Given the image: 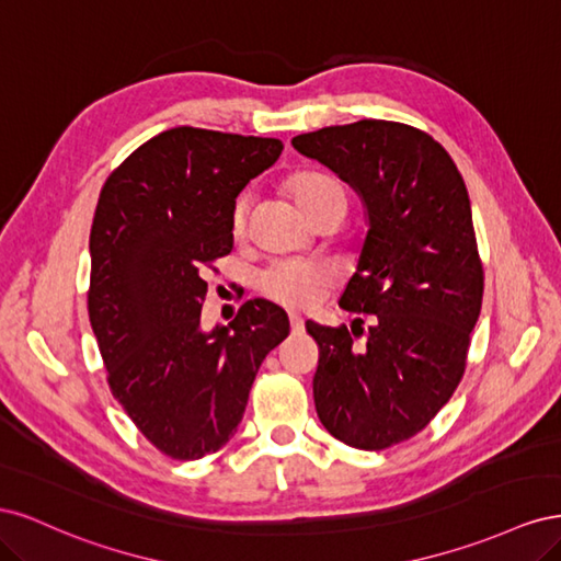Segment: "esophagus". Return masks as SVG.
<instances>
[{
  "mask_svg": "<svg viewBox=\"0 0 561 561\" xmlns=\"http://www.w3.org/2000/svg\"><path fill=\"white\" fill-rule=\"evenodd\" d=\"M290 328H293L295 334L304 332V318L299 313H295V311H290Z\"/></svg>",
  "mask_w": 561,
  "mask_h": 561,
  "instance_id": "esophagus-1",
  "label": "esophagus"
}]
</instances>
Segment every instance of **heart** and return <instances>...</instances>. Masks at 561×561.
Here are the masks:
<instances>
[{"instance_id":"heart-1","label":"heart","mask_w":561,"mask_h":561,"mask_svg":"<svg viewBox=\"0 0 561 561\" xmlns=\"http://www.w3.org/2000/svg\"><path fill=\"white\" fill-rule=\"evenodd\" d=\"M287 190H290V194L299 203V208L309 217L328 198L344 194L342 186H339L334 180H330L328 175H320V173H297L287 180ZM245 222H248V198L241 196L236 201L233 213H231V231L236 236H241L245 231ZM328 278L330 274L322 264L283 260V262H274L264 271L260 285L264 295L285 304V307H309V304H313L320 297V293L325 290Z\"/></svg>"}]
</instances>
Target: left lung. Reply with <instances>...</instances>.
I'll list each match as a JSON object with an SVG mask.
<instances>
[{
  "label": "left lung",
  "mask_w": 561,
  "mask_h": 561,
  "mask_svg": "<svg viewBox=\"0 0 561 561\" xmlns=\"http://www.w3.org/2000/svg\"><path fill=\"white\" fill-rule=\"evenodd\" d=\"M293 147L353 186L367 213L339 307L375 318L363 348L353 328L307 320L320 348L316 412L344 445L386 449L426 428L463 377L484 293L466 182L428 133L381 118L301 133Z\"/></svg>",
  "instance_id": "8db88e82"
}]
</instances>
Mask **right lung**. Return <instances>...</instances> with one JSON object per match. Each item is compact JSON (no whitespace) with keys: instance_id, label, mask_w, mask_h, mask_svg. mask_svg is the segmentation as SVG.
Returning a JSON list of instances; mask_svg holds the SVG:
<instances>
[{"instance_id":"obj_1","label":"right lung","mask_w":561,"mask_h":561,"mask_svg":"<svg viewBox=\"0 0 561 561\" xmlns=\"http://www.w3.org/2000/svg\"><path fill=\"white\" fill-rule=\"evenodd\" d=\"M280 151L276 138L178 126L135 149L98 198L91 328L112 396L178 461L229 443L262 360L290 334L266 299L245 301L229 325L201 328L203 274L233 248L236 196Z\"/></svg>"}]
</instances>
